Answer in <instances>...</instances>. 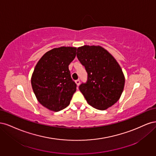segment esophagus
<instances>
[{"mask_svg":"<svg viewBox=\"0 0 156 156\" xmlns=\"http://www.w3.org/2000/svg\"><path fill=\"white\" fill-rule=\"evenodd\" d=\"M75 83H76V84L77 86H79V84H80V81L79 79H77V80H76V81H75Z\"/></svg>","mask_w":156,"mask_h":156,"instance_id":"34e87169","label":"esophagus"}]
</instances>
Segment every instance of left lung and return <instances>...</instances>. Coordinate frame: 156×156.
<instances>
[{
  "instance_id": "1",
  "label": "left lung",
  "mask_w": 156,
  "mask_h": 156,
  "mask_svg": "<svg viewBox=\"0 0 156 156\" xmlns=\"http://www.w3.org/2000/svg\"><path fill=\"white\" fill-rule=\"evenodd\" d=\"M77 56L88 73L87 82L79 90L88 104L99 110L114 105L125 84L124 73L114 56L100 45L79 47Z\"/></svg>"
}]
</instances>
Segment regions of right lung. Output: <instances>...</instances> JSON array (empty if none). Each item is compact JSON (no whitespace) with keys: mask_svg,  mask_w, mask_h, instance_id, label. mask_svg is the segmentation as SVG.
Segmentation results:
<instances>
[{"mask_svg":"<svg viewBox=\"0 0 156 156\" xmlns=\"http://www.w3.org/2000/svg\"><path fill=\"white\" fill-rule=\"evenodd\" d=\"M76 50L73 47L54 48L36 65L31 77L32 90L40 104L50 111L58 112L68 107L76 91L68 68Z\"/></svg>","mask_w":156,"mask_h":156,"instance_id":"1","label":"right lung"}]
</instances>
